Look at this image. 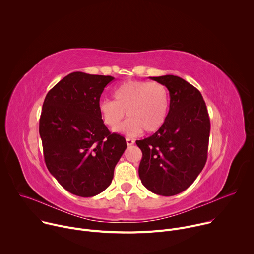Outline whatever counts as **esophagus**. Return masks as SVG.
I'll return each mask as SVG.
<instances>
[{"label": "esophagus", "instance_id": "esophagus-1", "mask_svg": "<svg viewBox=\"0 0 254 254\" xmlns=\"http://www.w3.org/2000/svg\"><path fill=\"white\" fill-rule=\"evenodd\" d=\"M126 140H127V146H132V144L134 143V139H132V138H130V137H127Z\"/></svg>", "mask_w": 254, "mask_h": 254}]
</instances>
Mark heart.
Here are the masks:
<instances>
[{"mask_svg": "<svg viewBox=\"0 0 254 254\" xmlns=\"http://www.w3.org/2000/svg\"><path fill=\"white\" fill-rule=\"evenodd\" d=\"M115 100L104 98L98 103L100 118L105 126L116 129L127 116L129 118L119 131L136 135L158 131L166 122L170 96L168 88L159 82L127 80L114 91Z\"/></svg>", "mask_w": 254, "mask_h": 254, "instance_id": "b5f03b06", "label": "heart"}]
</instances>
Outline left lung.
Instances as JSON below:
<instances>
[{"mask_svg": "<svg viewBox=\"0 0 254 254\" xmlns=\"http://www.w3.org/2000/svg\"><path fill=\"white\" fill-rule=\"evenodd\" d=\"M151 79L168 88L170 110L158 131L135 141L142 153L138 176L151 192L174 196L190 187L206 164L210 119L201 92L183 78Z\"/></svg>", "mask_w": 254, "mask_h": 254, "instance_id": "obj_1", "label": "left lung"}]
</instances>
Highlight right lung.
I'll list each match as a JSON object with an SVG mask.
<instances>
[{
  "mask_svg": "<svg viewBox=\"0 0 254 254\" xmlns=\"http://www.w3.org/2000/svg\"><path fill=\"white\" fill-rule=\"evenodd\" d=\"M113 76L72 72L47 93L39 122L45 164L68 192L92 197L111 185L126 138L103 124L98 103Z\"/></svg>",
  "mask_w": 254,
  "mask_h": 254,
  "instance_id": "1",
  "label": "right lung"
}]
</instances>
